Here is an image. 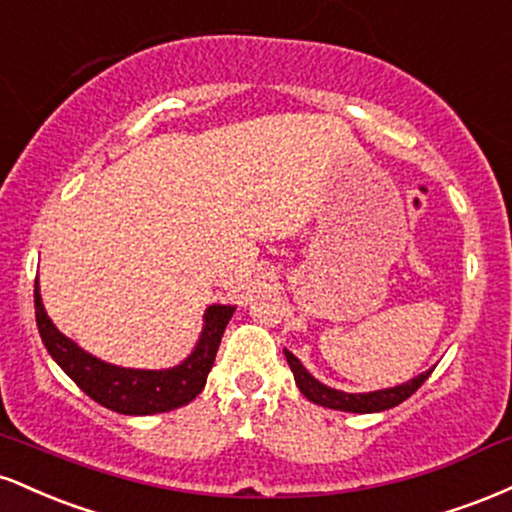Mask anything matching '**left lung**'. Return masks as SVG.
I'll list each match as a JSON object with an SVG mask.
<instances>
[{
  "mask_svg": "<svg viewBox=\"0 0 512 512\" xmlns=\"http://www.w3.org/2000/svg\"><path fill=\"white\" fill-rule=\"evenodd\" d=\"M286 361H289L293 378H296L298 390L303 392L305 397L313 404H320V407L337 409V411H351V414H373V411H385L402 404L404 399L414 395L421 385L426 383V378L431 375V370L426 373H419L416 378L407 380V383L385 387V390H373V392H342L337 387H330L315 378V375L308 373V368L298 361L296 356L291 354L289 349H284Z\"/></svg>",
  "mask_w": 512,
  "mask_h": 512,
  "instance_id": "left-lung-1",
  "label": "left lung"
}]
</instances>
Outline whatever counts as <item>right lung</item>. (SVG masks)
Returning <instances> with one entry per match:
<instances>
[{"label":"right lung","instance_id":"obj_1","mask_svg":"<svg viewBox=\"0 0 512 512\" xmlns=\"http://www.w3.org/2000/svg\"><path fill=\"white\" fill-rule=\"evenodd\" d=\"M236 313V305L214 303L204 310V325L195 349L178 366L161 370L122 368L101 361L57 330L40 298V284L35 279V322L48 354L55 358L69 378L88 397L105 409L127 416H149L190 404L207 385V375L214 366L223 330Z\"/></svg>","mask_w":512,"mask_h":512}]
</instances>
